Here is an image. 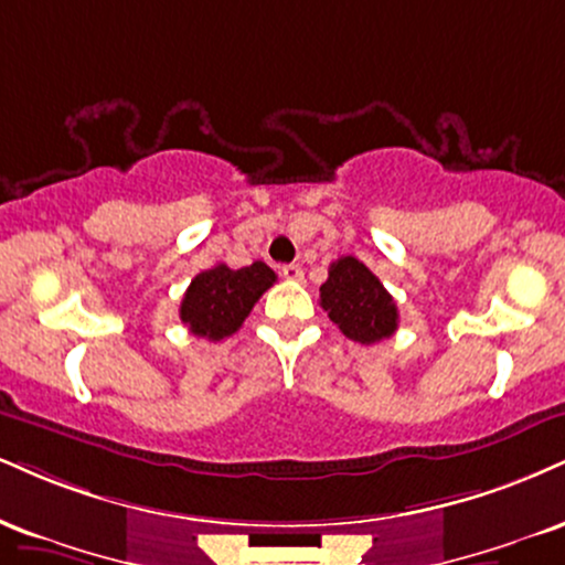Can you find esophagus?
I'll use <instances>...</instances> for the list:
<instances>
[{"instance_id": "esophagus-1", "label": "esophagus", "mask_w": 565, "mask_h": 565, "mask_svg": "<svg viewBox=\"0 0 565 565\" xmlns=\"http://www.w3.org/2000/svg\"><path fill=\"white\" fill-rule=\"evenodd\" d=\"M281 276L287 278V281H302V278H305V270L300 268V265H284V268H281Z\"/></svg>"}]
</instances>
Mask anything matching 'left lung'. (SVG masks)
I'll list each match as a JSON object with an SVG mask.
<instances>
[{"label":"left lung","instance_id":"8db88e82","mask_svg":"<svg viewBox=\"0 0 565 565\" xmlns=\"http://www.w3.org/2000/svg\"><path fill=\"white\" fill-rule=\"evenodd\" d=\"M321 308L352 342L376 344L397 331L399 312L392 295L352 255L331 263L329 278L321 287Z\"/></svg>","mask_w":565,"mask_h":565}]
</instances>
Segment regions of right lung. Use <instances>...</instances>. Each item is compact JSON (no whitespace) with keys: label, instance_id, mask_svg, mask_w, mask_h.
Listing matches in <instances>:
<instances>
[{"label":"right lung","instance_id":"1","mask_svg":"<svg viewBox=\"0 0 565 565\" xmlns=\"http://www.w3.org/2000/svg\"><path fill=\"white\" fill-rule=\"evenodd\" d=\"M274 284L276 274L260 260L239 270L217 263L215 268L202 270L192 278L181 300L179 316L194 337L217 342L239 331L263 291Z\"/></svg>","mask_w":565,"mask_h":565}]
</instances>
